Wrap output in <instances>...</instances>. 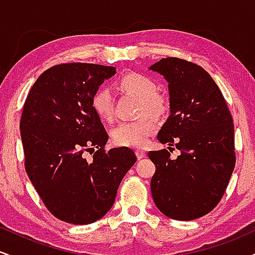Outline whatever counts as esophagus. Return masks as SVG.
I'll return each instance as SVG.
<instances>
[{
  "label": "esophagus",
  "instance_id": "1",
  "mask_svg": "<svg viewBox=\"0 0 255 255\" xmlns=\"http://www.w3.org/2000/svg\"><path fill=\"white\" fill-rule=\"evenodd\" d=\"M135 154H136L137 159H141V158H144L146 156L145 151H142V150H136L135 151Z\"/></svg>",
  "mask_w": 255,
  "mask_h": 255
}]
</instances>
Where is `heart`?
Masks as SVG:
<instances>
[{"mask_svg": "<svg viewBox=\"0 0 255 255\" xmlns=\"http://www.w3.org/2000/svg\"><path fill=\"white\" fill-rule=\"evenodd\" d=\"M118 87L126 93L140 98L139 115L160 118L168 110V101L157 92V85L148 75L137 72L126 73L118 80ZM91 107L103 121H111L115 115V105L110 91L101 87L91 97ZM151 116L131 122H122L113 130L114 142L119 146L141 147L146 145L148 137L157 128V124Z\"/></svg>", "mask_w": 255, "mask_h": 255, "instance_id": "obj_1", "label": "heart"}]
</instances>
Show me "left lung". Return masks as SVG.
<instances>
[{"instance_id":"1","label":"left lung","mask_w":255,"mask_h":255,"mask_svg":"<svg viewBox=\"0 0 255 255\" xmlns=\"http://www.w3.org/2000/svg\"><path fill=\"white\" fill-rule=\"evenodd\" d=\"M150 69L165 78L170 95L171 114L157 139L181 151L176 159L165 148L148 152L156 165L152 198L166 217L193 221L217 206L235 168L233 118L217 84L198 64L166 57Z\"/></svg>"}]
</instances>
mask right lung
<instances>
[{"mask_svg": "<svg viewBox=\"0 0 255 255\" xmlns=\"http://www.w3.org/2000/svg\"><path fill=\"white\" fill-rule=\"evenodd\" d=\"M115 73L102 64H56L40 74L22 108L25 170L46 209L67 223L103 217L136 162L128 147L105 150L108 133L91 107L99 85ZM85 151L93 152L92 160Z\"/></svg>", "mask_w": 255, "mask_h": 255, "instance_id": "1", "label": "right lung"}]
</instances>
